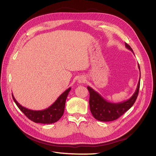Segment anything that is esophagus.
I'll return each instance as SVG.
<instances>
[{"mask_svg": "<svg viewBox=\"0 0 156 156\" xmlns=\"http://www.w3.org/2000/svg\"><path fill=\"white\" fill-rule=\"evenodd\" d=\"M85 79H84V77H79V79H78V83H84L85 82Z\"/></svg>", "mask_w": 156, "mask_h": 156, "instance_id": "obj_1", "label": "esophagus"}]
</instances>
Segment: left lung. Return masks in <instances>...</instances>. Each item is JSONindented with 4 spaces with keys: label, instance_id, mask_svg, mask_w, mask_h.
<instances>
[{
    "label": "left lung",
    "instance_id": "left-lung-1",
    "mask_svg": "<svg viewBox=\"0 0 156 156\" xmlns=\"http://www.w3.org/2000/svg\"><path fill=\"white\" fill-rule=\"evenodd\" d=\"M126 48L133 53V49L131 47L125 43ZM138 68L140 71V66L138 64ZM140 80H139L137 87L134 94L129 100L120 103H111L105 100L100 94L94 90L91 87H87L90 93L89 105L90 109L93 116L99 121L109 122L115 120L119 119L122 115L129 110L135 103L138 96L139 90L140 88Z\"/></svg>",
    "mask_w": 156,
    "mask_h": 156
}]
</instances>
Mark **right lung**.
<instances>
[{
    "label": "right lung",
    "mask_w": 156,
    "mask_h": 156,
    "mask_svg": "<svg viewBox=\"0 0 156 156\" xmlns=\"http://www.w3.org/2000/svg\"><path fill=\"white\" fill-rule=\"evenodd\" d=\"M71 88H69L66 90L61 95L57 98L53 104H52L48 108L44 110L34 111L30 110L26 107H23L14 98L12 94V98L13 101H15L16 104L18 108L24 113L25 115L30 120L36 122V123L41 124H53L57 122L64 114L65 103L66 100L67 96Z\"/></svg>",
    "instance_id": "1"
}]
</instances>
